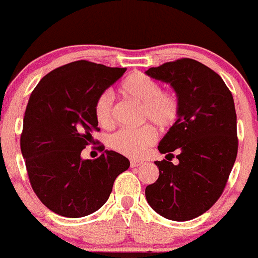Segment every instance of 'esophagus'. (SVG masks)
Listing matches in <instances>:
<instances>
[{"label":"esophagus","instance_id":"1","mask_svg":"<svg viewBox=\"0 0 258 258\" xmlns=\"http://www.w3.org/2000/svg\"><path fill=\"white\" fill-rule=\"evenodd\" d=\"M143 164H144V161L143 160H132L130 161V166H132V168H138V166H140V165H143Z\"/></svg>","mask_w":258,"mask_h":258}]
</instances>
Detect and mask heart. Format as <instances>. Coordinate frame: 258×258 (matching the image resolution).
I'll return each instance as SVG.
<instances>
[{"mask_svg": "<svg viewBox=\"0 0 258 258\" xmlns=\"http://www.w3.org/2000/svg\"><path fill=\"white\" fill-rule=\"evenodd\" d=\"M120 92L125 97L143 105V120L153 123L160 129H168L176 123L180 115V100L176 93L161 90L158 81L144 73H134L121 83ZM114 100L109 92L98 97L94 104V115L102 126L109 128L114 123ZM156 140L153 126L140 129H121L110 137L109 144L113 150L138 158L147 151Z\"/></svg>", "mask_w": 258, "mask_h": 258, "instance_id": "1", "label": "heart"}]
</instances>
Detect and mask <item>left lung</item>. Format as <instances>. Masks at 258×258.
<instances>
[{
    "label": "left lung",
    "mask_w": 258,
    "mask_h": 258,
    "mask_svg": "<svg viewBox=\"0 0 258 258\" xmlns=\"http://www.w3.org/2000/svg\"><path fill=\"white\" fill-rule=\"evenodd\" d=\"M170 84L180 100V115L159 143L166 154L155 161L159 177L145 188L154 211L172 221L200 216L221 196L237 155L235 103L221 77L190 58L145 72ZM179 163H171L172 153Z\"/></svg>",
    "instance_id": "8db88e82"
}]
</instances>
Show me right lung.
<instances>
[{"label": "right lung", "mask_w": 258, "mask_h": 258, "mask_svg": "<svg viewBox=\"0 0 258 258\" xmlns=\"http://www.w3.org/2000/svg\"><path fill=\"white\" fill-rule=\"evenodd\" d=\"M125 71L88 60L68 63L44 76L28 99L21 151L33 191L60 216L76 219L99 210L114 180L130 166L113 150L95 160L81 155L92 143V133L99 132L94 115L98 97Z\"/></svg>", "instance_id": "obj_1"}]
</instances>
